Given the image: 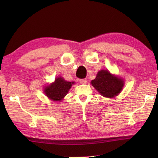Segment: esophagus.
<instances>
[{
  "mask_svg": "<svg viewBox=\"0 0 158 158\" xmlns=\"http://www.w3.org/2000/svg\"><path fill=\"white\" fill-rule=\"evenodd\" d=\"M79 82L81 83V84H86V83H87V80L85 79H79Z\"/></svg>",
  "mask_w": 158,
  "mask_h": 158,
  "instance_id": "1",
  "label": "esophagus"
}]
</instances>
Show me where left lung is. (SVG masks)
<instances>
[{"label":"left lung","instance_id":"obj_1","mask_svg":"<svg viewBox=\"0 0 158 158\" xmlns=\"http://www.w3.org/2000/svg\"><path fill=\"white\" fill-rule=\"evenodd\" d=\"M90 84L103 97L112 98L119 94L124 85L123 79L110 73L106 69L99 71Z\"/></svg>","mask_w":158,"mask_h":158}]
</instances>
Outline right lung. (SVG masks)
<instances>
[{"instance_id": "1", "label": "right lung", "mask_w": 158, "mask_h": 158, "mask_svg": "<svg viewBox=\"0 0 158 158\" xmlns=\"http://www.w3.org/2000/svg\"><path fill=\"white\" fill-rule=\"evenodd\" d=\"M73 84H74V81H67L63 77H58L52 84L44 86V93L50 100L61 101L68 93Z\"/></svg>"}]
</instances>
